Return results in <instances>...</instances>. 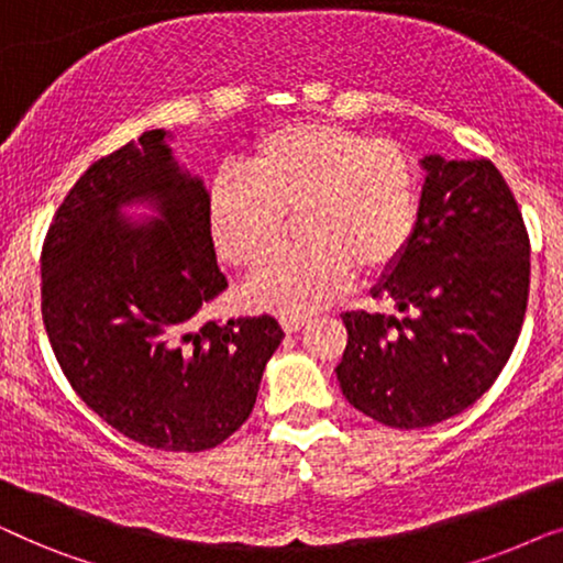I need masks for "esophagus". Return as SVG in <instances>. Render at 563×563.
I'll list each match as a JSON object with an SVG mask.
<instances>
[{"label":"esophagus","mask_w":563,"mask_h":563,"mask_svg":"<svg viewBox=\"0 0 563 563\" xmlns=\"http://www.w3.org/2000/svg\"><path fill=\"white\" fill-rule=\"evenodd\" d=\"M305 318H297V314H284L282 318V328L284 333H297V330L305 328Z\"/></svg>","instance_id":"obj_1"}]
</instances>
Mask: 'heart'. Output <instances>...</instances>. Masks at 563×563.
Returning a JSON list of instances; mask_svg holds the SVG:
<instances>
[{"mask_svg":"<svg viewBox=\"0 0 563 563\" xmlns=\"http://www.w3.org/2000/svg\"><path fill=\"white\" fill-rule=\"evenodd\" d=\"M245 174H218L207 195L212 243L235 268L279 249L287 214L302 243L261 268L245 299L261 310L307 314L349 287L353 274L387 272L420 220L422 184L399 143L368 141L333 122L268 128L243 158Z\"/></svg>","mask_w":563,"mask_h":563,"instance_id":"b5f03b06","label":"heart"}]
</instances>
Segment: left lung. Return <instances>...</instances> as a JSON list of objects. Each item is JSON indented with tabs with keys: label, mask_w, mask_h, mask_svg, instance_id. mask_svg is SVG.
I'll use <instances>...</instances> for the list:
<instances>
[{
	"label": "left lung",
	"mask_w": 563,
	"mask_h": 563,
	"mask_svg": "<svg viewBox=\"0 0 563 563\" xmlns=\"http://www.w3.org/2000/svg\"><path fill=\"white\" fill-rule=\"evenodd\" d=\"M420 220L374 297L395 314L345 312L335 374L358 412L428 428L464 412L503 372L528 305L530 241L510 187L487 158L426 156Z\"/></svg>",
	"instance_id": "1"
}]
</instances>
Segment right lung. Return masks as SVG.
I'll return each mask as SVG.
<instances>
[{"label": "right lung", "instance_id": "1", "mask_svg": "<svg viewBox=\"0 0 563 563\" xmlns=\"http://www.w3.org/2000/svg\"><path fill=\"white\" fill-rule=\"evenodd\" d=\"M166 130L91 164L43 243V322L66 379L107 426L158 451H207L249 420L284 330L272 314L225 325L195 314L228 287L205 181ZM148 203L153 219L124 218Z\"/></svg>", "mask_w": 563, "mask_h": 563}]
</instances>
